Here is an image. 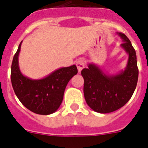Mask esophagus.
Returning <instances> with one entry per match:
<instances>
[{"mask_svg":"<svg viewBox=\"0 0 148 148\" xmlns=\"http://www.w3.org/2000/svg\"><path fill=\"white\" fill-rule=\"evenodd\" d=\"M76 65H77V69L79 71V72H80L82 71V69L85 67V62L84 60H78L76 62Z\"/></svg>","mask_w":148,"mask_h":148,"instance_id":"esophagus-1","label":"esophagus"}]
</instances>
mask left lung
Instances as JSON below:
<instances>
[{
    "instance_id": "left-lung-1",
    "label": "left lung",
    "mask_w": 148,
    "mask_h": 148,
    "mask_svg": "<svg viewBox=\"0 0 148 148\" xmlns=\"http://www.w3.org/2000/svg\"><path fill=\"white\" fill-rule=\"evenodd\" d=\"M123 43L121 47L128 54L125 69L116 74H105L95 64L82 70L83 92L87 104L99 113H110L124 106L133 95L138 82L136 51L124 33H117Z\"/></svg>"
}]
</instances>
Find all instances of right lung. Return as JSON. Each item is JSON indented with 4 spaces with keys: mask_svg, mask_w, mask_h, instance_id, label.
Here are the masks:
<instances>
[{
    "mask_svg": "<svg viewBox=\"0 0 148 148\" xmlns=\"http://www.w3.org/2000/svg\"><path fill=\"white\" fill-rule=\"evenodd\" d=\"M12 60L11 82L15 95L27 109L38 115H50L61 105L66 86L77 74L75 65L60 68L45 77L33 79L21 72L18 56L21 45Z\"/></svg>",
    "mask_w": 148,
    "mask_h": 148,
    "instance_id": "1",
    "label": "right lung"
}]
</instances>
